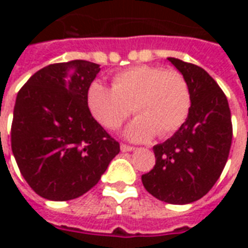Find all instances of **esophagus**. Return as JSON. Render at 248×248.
<instances>
[{"label": "esophagus", "mask_w": 248, "mask_h": 248, "mask_svg": "<svg viewBox=\"0 0 248 248\" xmlns=\"http://www.w3.org/2000/svg\"><path fill=\"white\" fill-rule=\"evenodd\" d=\"M134 149H135L134 146H129V145H124V143H121V151H124V153H126V151H133Z\"/></svg>", "instance_id": "1"}]
</instances>
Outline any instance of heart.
<instances>
[{
	"instance_id": "heart-1",
	"label": "heart",
	"mask_w": 248,
	"mask_h": 248,
	"mask_svg": "<svg viewBox=\"0 0 248 248\" xmlns=\"http://www.w3.org/2000/svg\"><path fill=\"white\" fill-rule=\"evenodd\" d=\"M113 87L94 81L87 87V106L99 124L115 130L134 111L129 138H165L175 133L191 110V92L182 73L162 66L138 65L115 73Z\"/></svg>"
}]
</instances>
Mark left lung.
Here are the masks:
<instances>
[{
    "mask_svg": "<svg viewBox=\"0 0 248 248\" xmlns=\"http://www.w3.org/2000/svg\"><path fill=\"white\" fill-rule=\"evenodd\" d=\"M167 60L186 78L191 110L171 138L153 147L155 165L142 183L162 202L187 204L204 197L223 171L232 140L231 111L226 94L204 69Z\"/></svg>",
    "mask_w": 248,
    "mask_h": 248,
    "instance_id": "1",
    "label": "left lung"
}]
</instances>
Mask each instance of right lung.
Segmentation results:
<instances>
[{
  "label": "right lung",
  "mask_w": 248,
  "mask_h": 248,
  "mask_svg": "<svg viewBox=\"0 0 248 248\" xmlns=\"http://www.w3.org/2000/svg\"><path fill=\"white\" fill-rule=\"evenodd\" d=\"M99 70V65L83 60L51 63L17 94L12 151L25 181L45 199L83 195L119 153L118 142L87 106V87Z\"/></svg>",
  "instance_id": "right-lung-1"
}]
</instances>
